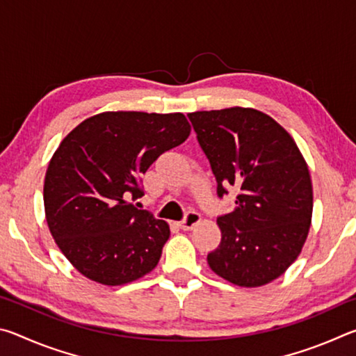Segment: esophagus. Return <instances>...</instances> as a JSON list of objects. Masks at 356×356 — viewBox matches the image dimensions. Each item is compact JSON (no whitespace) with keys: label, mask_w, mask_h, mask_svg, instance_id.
Segmentation results:
<instances>
[{"label":"esophagus","mask_w":356,"mask_h":356,"mask_svg":"<svg viewBox=\"0 0 356 356\" xmlns=\"http://www.w3.org/2000/svg\"><path fill=\"white\" fill-rule=\"evenodd\" d=\"M201 221V215L197 212H188L186 213L185 218L182 220V222H180V227L184 229V231H191L193 227H195L196 225H200Z\"/></svg>","instance_id":"obj_1"}]
</instances>
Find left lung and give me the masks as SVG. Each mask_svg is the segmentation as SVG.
I'll return each mask as SVG.
<instances>
[{
    "instance_id": "left-lung-1",
    "label": "left lung",
    "mask_w": 356,
    "mask_h": 356,
    "mask_svg": "<svg viewBox=\"0 0 356 356\" xmlns=\"http://www.w3.org/2000/svg\"><path fill=\"white\" fill-rule=\"evenodd\" d=\"M216 179V193L238 191L231 213L216 220L212 272L231 284L261 287L297 261L312 218V182L297 143L254 108L188 113Z\"/></svg>"
}]
</instances>
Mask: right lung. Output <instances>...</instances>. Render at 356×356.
<instances>
[{"label": "right lung", "mask_w": 356, "mask_h": 356, "mask_svg": "<svg viewBox=\"0 0 356 356\" xmlns=\"http://www.w3.org/2000/svg\"><path fill=\"white\" fill-rule=\"evenodd\" d=\"M190 131L182 113L105 111L65 135L45 172V218L84 278L124 286L156 267L170 225L129 200L143 196L141 174Z\"/></svg>", "instance_id": "right-lung-1"}]
</instances>
